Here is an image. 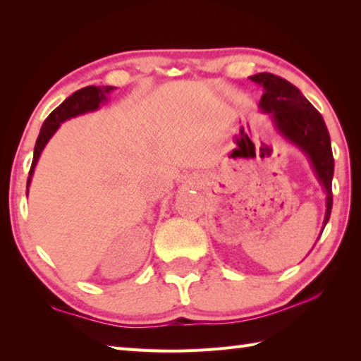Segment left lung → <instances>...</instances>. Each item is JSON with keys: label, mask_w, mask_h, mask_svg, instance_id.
I'll return each mask as SVG.
<instances>
[{"label": "left lung", "mask_w": 361, "mask_h": 361, "mask_svg": "<svg viewBox=\"0 0 361 361\" xmlns=\"http://www.w3.org/2000/svg\"><path fill=\"white\" fill-rule=\"evenodd\" d=\"M250 78L252 82L264 87L259 106L271 114L278 130L310 157L318 179L327 193L326 227L332 210L334 156L329 131L322 114L304 97L298 87L287 82L286 78L269 72L256 74Z\"/></svg>", "instance_id": "8db88e82"}]
</instances>
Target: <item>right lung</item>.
Wrapping results in <instances>:
<instances>
[{
	"label": "right lung",
	"instance_id": "add662e5",
	"mask_svg": "<svg viewBox=\"0 0 361 361\" xmlns=\"http://www.w3.org/2000/svg\"><path fill=\"white\" fill-rule=\"evenodd\" d=\"M114 86H86L82 87V90L75 91L72 95L61 103L59 108H55L52 113L47 116V118L44 120V123L39 130V135L35 143V149H34V159H32V165L29 170V178H27V187L30 183V178L32 173H34V166L37 164V160L42 154V151L44 148V145L52 137V134L57 131V128L60 126L61 122H65L66 118L75 117L78 114L87 113V111H94L97 109L100 102L106 100L105 95L113 91Z\"/></svg>",
	"mask_w": 361,
	"mask_h": 361
}]
</instances>
